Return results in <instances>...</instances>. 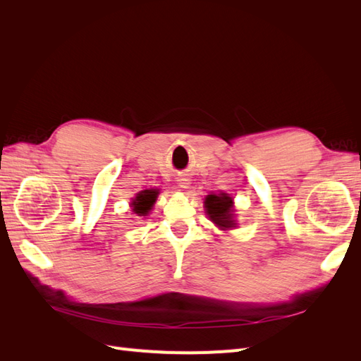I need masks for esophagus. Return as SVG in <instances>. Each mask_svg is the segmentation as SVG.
Segmentation results:
<instances>
[{
    "mask_svg": "<svg viewBox=\"0 0 361 361\" xmlns=\"http://www.w3.org/2000/svg\"><path fill=\"white\" fill-rule=\"evenodd\" d=\"M188 183H190V182H188V179H179V185H180L182 188H187V187H188Z\"/></svg>",
    "mask_w": 361,
    "mask_h": 361,
    "instance_id": "esophagus-1",
    "label": "esophagus"
}]
</instances>
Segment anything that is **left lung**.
I'll return each mask as SVG.
<instances>
[{"mask_svg":"<svg viewBox=\"0 0 361 361\" xmlns=\"http://www.w3.org/2000/svg\"><path fill=\"white\" fill-rule=\"evenodd\" d=\"M206 212L211 220L223 228L235 226L232 214V197L227 194H209L204 200Z\"/></svg>","mask_w":361,"mask_h":361,"instance_id":"8db88e82","label":"left lung"}]
</instances>
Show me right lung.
Masks as SVG:
<instances>
[{"instance_id": "add662e5", "label": "right lung", "mask_w": 361, "mask_h": 361, "mask_svg": "<svg viewBox=\"0 0 361 361\" xmlns=\"http://www.w3.org/2000/svg\"><path fill=\"white\" fill-rule=\"evenodd\" d=\"M158 191L157 190H145L141 191L133 202V209L138 215H147V212L152 209L155 200H157Z\"/></svg>"}]
</instances>
